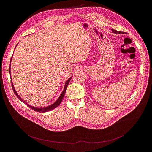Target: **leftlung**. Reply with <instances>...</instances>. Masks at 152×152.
<instances>
[{
    "label": "left lung",
    "mask_w": 152,
    "mask_h": 152,
    "mask_svg": "<svg viewBox=\"0 0 152 152\" xmlns=\"http://www.w3.org/2000/svg\"><path fill=\"white\" fill-rule=\"evenodd\" d=\"M112 31L113 32V33H115V34H122V31H117V30H113V29H112Z\"/></svg>",
    "instance_id": "left-lung-1"
}]
</instances>
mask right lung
Returning <instances> with one entry per match:
<instances>
[{
	"mask_svg": "<svg viewBox=\"0 0 152 152\" xmlns=\"http://www.w3.org/2000/svg\"><path fill=\"white\" fill-rule=\"evenodd\" d=\"M11 58H12V57H11ZM11 61H10V63H11ZM10 66H11V65H10ZM10 73H11L10 67ZM10 76H11V74H10ZM71 79H72V78L70 77V79H68V80H66V83H65V87H64V89H63V92H62V93L61 94L60 96H59V98L56 100V102H54L53 104L49 106V107H45V108H36V107H32V106H30V104H28V103H25V102H24V101H23V99L20 98V96L18 94L17 92L16 91V90H15V87H14V86H13V84H12V81H11V84H12V90H13V91H14V93H15V94H16V96H17V98H18V99H20L21 101H22V102H23V103H25L26 105H28L30 108H31L32 110H34V111H36V112H40V113H43V112H49V111H50V110H53V109H54V108H57V107H58V106L59 105V104L61 103V102H62V99H63V97H64V95H65V93H66V88H67V87H68V84H69V82H70Z\"/></svg>",
	"mask_w": 152,
	"mask_h": 152,
	"instance_id": "1",
	"label": "right lung"
}]
</instances>
